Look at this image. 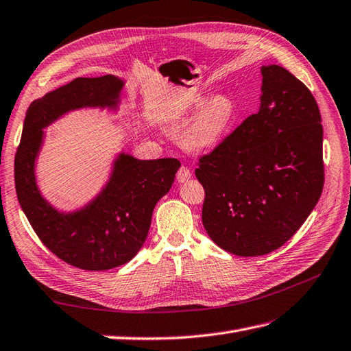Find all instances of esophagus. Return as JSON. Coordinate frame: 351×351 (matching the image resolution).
<instances>
[{"label": "esophagus", "instance_id": "esophagus-1", "mask_svg": "<svg viewBox=\"0 0 351 351\" xmlns=\"http://www.w3.org/2000/svg\"><path fill=\"white\" fill-rule=\"evenodd\" d=\"M192 177V173H190V169L187 167H182L177 171V182L178 183H186L187 180H190Z\"/></svg>", "mask_w": 351, "mask_h": 351}]
</instances>
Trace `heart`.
Here are the masks:
<instances>
[{
	"instance_id": "heart-1",
	"label": "heart",
	"mask_w": 351,
	"mask_h": 351,
	"mask_svg": "<svg viewBox=\"0 0 351 351\" xmlns=\"http://www.w3.org/2000/svg\"><path fill=\"white\" fill-rule=\"evenodd\" d=\"M234 115L236 105L226 95H215L202 104L183 130L182 141L186 149L193 152L214 149L226 137Z\"/></svg>"
}]
</instances>
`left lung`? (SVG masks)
Listing matches in <instances>:
<instances>
[{
    "label": "left lung",
    "instance_id": "obj_1",
    "mask_svg": "<svg viewBox=\"0 0 351 351\" xmlns=\"http://www.w3.org/2000/svg\"><path fill=\"white\" fill-rule=\"evenodd\" d=\"M261 71L259 111L200 156L195 171L208 236L244 258L290 240L324 189V129L312 92L284 67Z\"/></svg>",
    "mask_w": 351,
    "mask_h": 351
}]
</instances>
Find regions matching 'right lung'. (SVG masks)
I'll return each instance as SVG.
<instances>
[{
  "mask_svg": "<svg viewBox=\"0 0 351 351\" xmlns=\"http://www.w3.org/2000/svg\"><path fill=\"white\" fill-rule=\"evenodd\" d=\"M124 82L107 74L77 77L30 104L14 159L19 204L40 241L64 261L84 271H107L132 261L151 227L156 202L171 189L180 161H142L120 154L101 193L79 210L60 212L42 197L35 178V159L44 130L69 111L83 107L115 108Z\"/></svg>",
  "mask_w": 351,
  "mask_h": 351,
  "instance_id": "add662e5",
  "label": "right lung"
}]
</instances>
